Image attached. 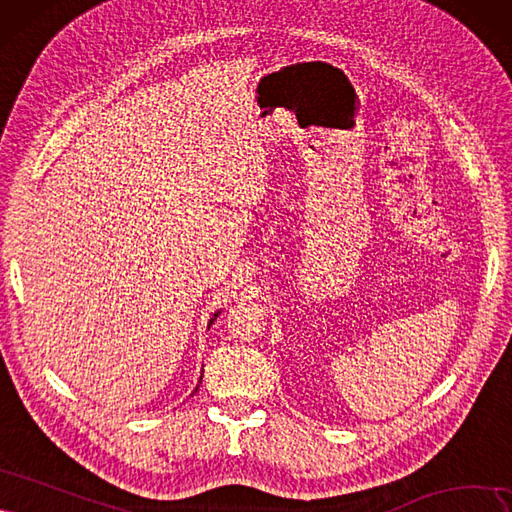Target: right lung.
<instances>
[{"label":"right lung","instance_id":"right-lung-1","mask_svg":"<svg viewBox=\"0 0 512 512\" xmlns=\"http://www.w3.org/2000/svg\"><path fill=\"white\" fill-rule=\"evenodd\" d=\"M217 317H219V312H214V317H212V319H210V323H208V327H210V325H212V323H214V319H217ZM195 391H197V387H195Z\"/></svg>","mask_w":512,"mask_h":512}]
</instances>
